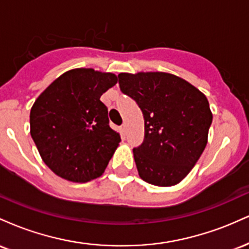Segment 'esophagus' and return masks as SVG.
<instances>
[{"mask_svg": "<svg viewBox=\"0 0 249 249\" xmlns=\"http://www.w3.org/2000/svg\"><path fill=\"white\" fill-rule=\"evenodd\" d=\"M121 128H122V133L123 134L126 133V124H123L122 126H121Z\"/></svg>", "mask_w": 249, "mask_h": 249, "instance_id": "obj_1", "label": "esophagus"}]
</instances>
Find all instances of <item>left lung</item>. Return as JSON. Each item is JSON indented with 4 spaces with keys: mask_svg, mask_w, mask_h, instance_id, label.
Segmentation results:
<instances>
[{
    "mask_svg": "<svg viewBox=\"0 0 249 249\" xmlns=\"http://www.w3.org/2000/svg\"><path fill=\"white\" fill-rule=\"evenodd\" d=\"M118 78L144 115V142L133 150L139 177L154 186L179 184L206 147L213 118L206 96L168 72H122Z\"/></svg>",
    "mask_w": 249,
    "mask_h": 249,
    "instance_id": "obj_1",
    "label": "left lung"
}]
</instances>
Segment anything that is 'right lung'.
Wrapping results in <instances>:
<instances>
[{"label":"right lung","instance_id":"1","mask_svg":"<svg viewBox=\"0 0 249 249\" xmlns=\"http://www.w3.org/2000/svg\"><path fill=\"white\" fill-rule=\"evenodd\" d=\"M117 82L112 72L77 68L37 97L30 110V134L56 176L88 182L104 173L121 136L108 125L101 96Z\"/></svg>","mask_w":249,"mask_h":249}]
</instances>
